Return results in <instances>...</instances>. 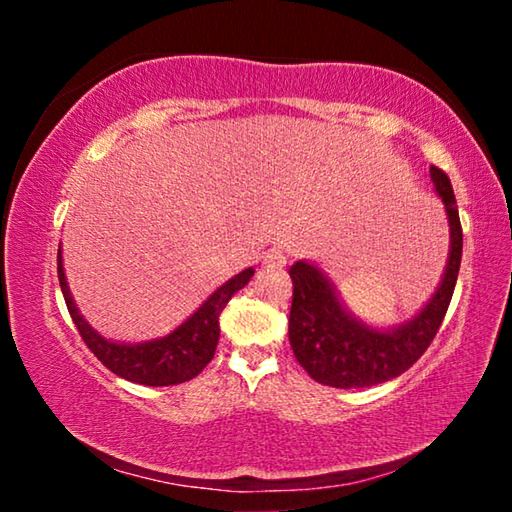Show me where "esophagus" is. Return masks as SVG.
<instances>
[{
  "instance_id": "34e87169",
  "label": "esophagus",
  "mask_w": 512,
  "mask_h": 512,
  "mask_svg": "<svg viewBox=\"0 0 512 512\" xmlns=\"http://www.w3.org/2000/svg\"><path fill=\"white\" fill-rule=\"evenodd\" d=\"M289 262V255L284 250H268L264 255V268H284Z\"/></svg>"
}]
</instances>
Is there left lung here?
<instances>
[{"mask_svg":"<svg viewBox=\"0 0 512 512\" xmlns=\"http://www.w3.org/2000/svg\"><path fill=\"white\" fill-rule=\"evenodd\" d=\"M429 176L438 198L445 203L449 255L436 293L413 318L395 327H372L343 305L323 268L305 259L291 266L289 341L300 366L318 384L366 388L400 377L422 357L443 323L461 268L463 230L447 173L431 167Z\"/></svg>","mask_w":512,"mask_h":512,"instance_id":"obj_1","label":"left lung"}]
</instances>
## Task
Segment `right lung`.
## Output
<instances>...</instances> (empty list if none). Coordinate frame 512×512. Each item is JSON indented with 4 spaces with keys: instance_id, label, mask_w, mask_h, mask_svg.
Segmentation results:
<instances>
[{
    "instance_id": "right-lung-1",
    "label": "right lung",
    "mask_w": 512,
    "mask_h": 512,
    "mask_svg": "<svg viewBox=\"0 0 512 512\" xmlns=\"http://www.w3.org/2000/svg\"><path fill=\"white\" fill-rule=\"evenodd\" d=\"M255 275V268L244 271L223 282L201 307H198L185 323L160 339L142 343H119L101 336L76 307L72 291L67 287L63 268V253L58 248V282L63 289L69 316H72L81 339L94 352L103 366L115 372L121 379L144 386H173L194 379L207 363L212 361L216 343H219V316L228 300L239 289H244Z\"/></svg>"
}]
</instances>
